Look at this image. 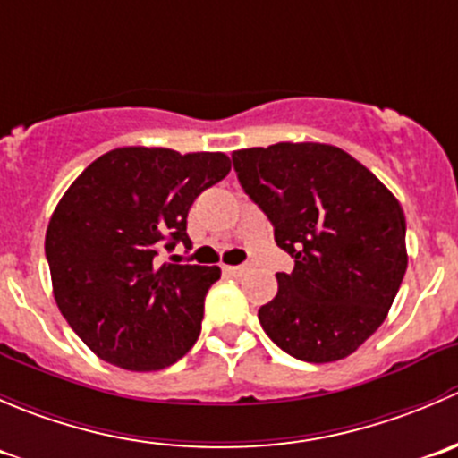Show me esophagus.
Segmentation results:
<instances>
[{"instance_id":"obj_1","label":"esophagus","mask_w":458,"mask_h":458,"mask_svg":"<svg viewBox=\"0 0 458 458\" xmlns=\"http://www.w3.org/2000/svg\"><path fill=\"white\" fill-rule=\"evenodd\" d=\"M225 271L231 276H242L244 271H247V265H227L225 267Z\"/></svg>"}]
</instances>
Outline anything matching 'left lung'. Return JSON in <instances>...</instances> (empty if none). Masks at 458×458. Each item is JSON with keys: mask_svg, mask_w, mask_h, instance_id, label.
Masks as SVG:
<instances>
[{"mask_svg": "<svg viewBox=\"0 0 458 458\" xmlns=\"http://www.w3.org/2000/svg\"><path fill=\"white\" fill-rule=\"evenodd\" d=\"M244 193L274 225L292 274L258 310L267 336L307 363L354 354L387 318L407 269L394 193L343 148L278 142L231 156Z\"/></svg>", "mask_w": 458, "mask_h": 458, "instance_id": "left-lung-1", "label": "left lung"}]
</instances>
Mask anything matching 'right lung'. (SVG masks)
Wrapping results in <instances>:
<instances>
[{
  "label": "right lung",
  "instance_id": "add662e5",
  "mask_svg": "<svg viewBox=\"0 0 458 458\" xmlns=\"http://www.w3.org/2000/svg\"><path fill=\"white\" fill-rule=\"evenodd\" d=\"M231 171L225 153L120 147L90 162L47 229L53 296L84 345L131 372H157L200 336L220 267L157 265L162 244L191 247L193 200Z\"/></svg>",
  "mask_w": 458,
  "mask_h": 458
}]
</instances>
